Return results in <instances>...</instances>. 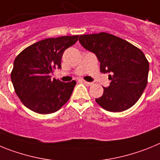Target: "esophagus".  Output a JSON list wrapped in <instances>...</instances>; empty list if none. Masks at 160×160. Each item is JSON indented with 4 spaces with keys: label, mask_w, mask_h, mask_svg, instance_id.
<instances>
[{
    "label": "esophagus",
    "mask_w": 160,
    "mask_h": 160,
    "mask_svg": "<svg viewBox=\"0 0 160 160\" xmlns=\"http://www.w3.org/2000/svg\"><path fill=\"white\" fill-rule=\"evenodd\" d=\"M82 82L84 83L85 85H87V86H91V85L93 84L92 82H87V81H82Z\"/></svg>",
    "instance_id": "obj_1"
}]
</instances>
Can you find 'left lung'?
<instances>
[{
    "label": "left lung",
    "mask_w": 160,
    "mask_h": 160,
    "mask_svg": "<svg viewBox=\"0 0 160 160\" xmlns=\"http://www.w3.org/2000/svg\"><path fill=\"white\" fill-rule=\"evenodd\" d=\"M83 48L96 55L100 71L109 73L111 83L103 87L96 102L106 111L121 112L134 106L148 84L149 62L132 44L107 32L79 36Z\"/></svg>",
    "instance_id": "left-lung-1"
}]
</instances>
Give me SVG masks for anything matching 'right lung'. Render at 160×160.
<instances>
[{"label": "right lung", "instance_id": "right-lung-1", "mask_svg": "<svg viewBox=\"0 0 160 160\" xmlns=\"http://www.w3.org/2000/svg\"><path fill=\"white\" fill-rule=\"evenodd\" d=\"M78 38V35L46 38L25 48L17 56L11 81L17 95L29 110L51 114L70 99L76 82L52 80L50 73L56 68L61 69L63 53Z\"/></svg>", "mask_w": 160, "mask_h": 160}]
</instances>
